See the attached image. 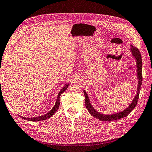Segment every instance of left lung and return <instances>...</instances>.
Segmentation results:
<instances>
[{"instance_id":"obj_1","label":"left lung","mask_w":152,"mask_h":152,"mask_svg":"<svg viewBox=\"0 0 152 152\" xmlns=\"http://www.w3.org/2000/svg\"><path fill=\"white\" fill-rule=\"evenodd\" d=\"M131 51L134 58L136 60V64H137V78L138 81V86H137V94L136 95L135 98L134 99L132 102L131 104L126 110H125L122 112H120L119 113L110 115H102L101 113H99V112L95 111L93 107L91 105V104L89 101V99L88 97V95L86 94V92L84 90V94L85 96V106L86 109L88 110V112L92 115L95 118H96L99 120H101L102 121H113L116 120H118L120 118H124V117L129 115V114L131 113L134 107L137 105V103L138 101L139 95H140V92L141 90V86L142 85V58L141 55L140 53V50H138L137 48L131 46Z\"/></svg>"}]
</instances>
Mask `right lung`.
<instances>
[{"instance_id": "right-lung-1", "label": "right lung", "mask_w": 152, "mask_h": 152, "mask_svg": "<svg viewBox=\"0 0 152 152\" xmlns=\"http://www.w3.org/2000/svg\"><path fill=\"white\" fill-rule=\"evenodd\" d=\"M68 85L69 84L66 85V86H64V87L60 91V92L58 95V97H57V101H56L55 104L54 106V107H53V109H52L49 113H48L47 114L45 115H42V116H38V117H35V118H25V117H22V116H20L21 118H23L24 120H28V121H34V122H38V121H41V120H44L46 119H48L51 116H53L56 111H57L58 109L59 106H60V95H61L65 90H66L67 88H68Z\"/></svg>"}]
</instances>
